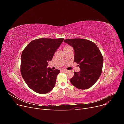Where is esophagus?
Wrapping results in <instances>:
<instances>
[{"label": "esophagus", "instance_id": "34e87169", "mask_svg": "<svg viewBox=\"0 0 124 124\" xmlns=\"http://www.w3.org/2000/svg\"><path fill=\"white\" fill-rule=\"evenodd\" d=\"M62 71H63V72H66V71H67V70H65V69H62Z\"/></svg>", "mask_w": 124, "mask_h": 124}]
</instances>
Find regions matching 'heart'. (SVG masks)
<instances>
[{
	"label": "heart",
	"mask_w": 124,
	"mask_h": 124,
	"mask_svg": "<svg viewBox=\"0 0 124 124\" xmlns=\"http://www.w3.org/2000/svg\"><path fill=\"white\" fill-rule=\"evenodd\" d=\"M69 47V46H65V48H66V47Z\"/></svg>",
	"instance_id": "obj_1"
}]
</instances>
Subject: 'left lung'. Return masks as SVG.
<instances>
[{
	"mask_svg": "<svg viewBox=\"0 0 124 124\" xmlns=\"http://www.w3.org/2000/svg\"><path fill=\"white\" fill-rule=\"evenodd\" d=\"M65 42L73 47L74 62L80 67L79 72H74L70 80L75 87L80 89L90 88L98 80L102 72L103 58L96 45L84 39L64 40Z\"/></svg>",
	"mask_w": 124,
	"mask_h": 124,
	"instance_id": "left-lung-1",
	"label": "left lung"
}]
</instances>
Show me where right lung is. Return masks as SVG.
Segmentation results:
<instances>
[{
  "mask_svg": "<svg viewBox=\"0 0 124 124\" xmlns=\"http://www.w3.org/2000/svg\"><path fill=\"white\" fill-rule=\"evenodd\" d=\"M64 39L40 38L31 41L22 52L21 72L28 87L34 92L45 94L55 86L60 70L47 68L55 52Z\"/></svg>",
  "mask_w": 124,
  "mask_h": 124,
  "instance_id": "add662e5",
  "label": "right lung"
}]
</instances>
